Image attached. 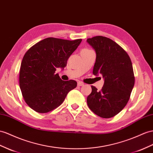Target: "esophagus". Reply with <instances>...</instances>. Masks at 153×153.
Here are the masks:
<instances>
[{
  "mask_svg": "<svg viewBox=\"0 0 153 153\" xmlns=\"http://www.w3.org/2000/svg\"><path fill=\"white\" fill-rule=\"evenodd\" d=\"M77 85L79 86V87H81V86H83L84 85V83H82V82H78Z\"/></svg>",
  "mask_w": 153,
  "mask_h": 153,
  "instance_id": "1",
  "label": "esophagus"
}]
</instances>
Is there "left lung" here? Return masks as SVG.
Wrapping results in <instances>:
<instances>
[{"label":"left lung","instance_id":"obj_1","mask_svg":"<svg viewBox=\"0 0 153 153\" xmlns=\"http://www.w3.org/2000/svg\"><path fill=\"white\" fill-rule=\"evenodd\" d=\"M87 42L96 53L93 74H101L104 79L101 91L91 86L88 106L96 115L110 118L122 111L130 98L134 85L132 62L127 52L111 39L96 36Z\"/></svg>","mask_w":153,"mask_h":153}]
</instances>
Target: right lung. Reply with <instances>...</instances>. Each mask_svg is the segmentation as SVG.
Masks as SVG:
<instances>
[{
  "label": "right lung",
  "instance_id": "obj_1",
  "mask_svg": "<svg viewBox=\"0 0 153 153\" xmlns=\"http://www.w3.org/2000/svg\"><path fill=\"white\" fill-rule=\"evenodd\" d=\"M81 41L48 37L27 51L21 62L19 85L25 102L33 111L46 113L53 110L77 87L76 81H62L56 70L64 69Z\"/></svg>",
  "mask_w": 153,
  "mask_h": 153
}]
</instances>
